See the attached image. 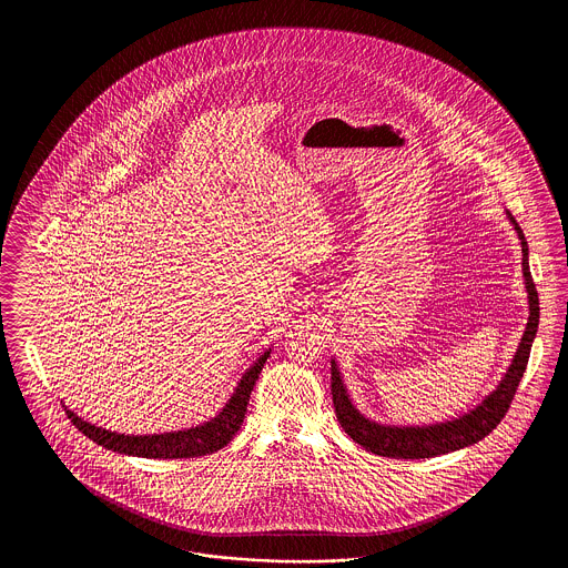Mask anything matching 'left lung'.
Instances as JSON below:
<instances>
[{"label":"left lung","mask_w":568,"mask_h":568,"mask_svg":"<svg viewBox=\"0 0 568 568\" xmlns=\"http://www.w3.org/2000/svg\"><path fill=\"white\" fill-rule=\"evenodd\" d=\"M507 215L514 223L517 239L521 243V272H524V285L528 292V308H530L528 324H526L524 336L519 341V347L515 352L509 371L505 373L498 387L481 400V405L475 406L473 410H468L459 417H454L443 424H430V426H385L378 422H371L353 406L347 387L338 373V366L332 359V400H334L338 424L364 449H368L377 456H385V458H434V456L458 452L468 445L479 443L507 415L511 400H514L515 389L526 373L530 347H532V341H535L537 327H539V294H537V287H535V281L530 274V264H528V243H526L524 232L517 225L515 216L511 213H507Z\"/></svg>","instance_id":"1"}]
</instances>
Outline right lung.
Returning <instances> with one entry per match:
<instances>
[{"instance_id":"1","label":"right lung","mask_w":568,"mask_h":568,"mask_svg":"<svg viewBox=\"0 0 568 568\" xmlns=\"http://www.w3.org/2000/svg\"><path fill=\"white\" fill-rule=\"evenodd\" d=\"M268 357H271V352L257 357V362L244 373L239 387L232 394V398L225 403V406L216 413L211 422H204L202 426H195L190 430L144 434V436L138 434V436H134V434H116L104 430V428H98V426L81 419L68 406H65V415L70 417V422L84 436H89L93 443H98L106 449H112L116 454L155 459L197 458V456L215 454L234 438V434L241 430L253 385L260 378V373H262Z\"/></svg>"}]
</instances>
